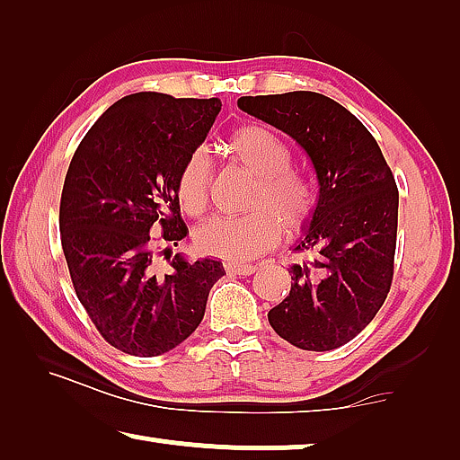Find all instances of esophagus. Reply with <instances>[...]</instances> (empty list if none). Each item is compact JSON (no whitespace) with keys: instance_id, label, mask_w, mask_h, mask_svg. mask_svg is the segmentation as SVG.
I'll use <instances>...</instances> for the list:
<instances>
[{"instance_id":"34e87169","label":"esophagus","mask_w":460,"mask_h":460,"mask_svg":"<svg viewBox=\"0 0 460 460\" xmlns=\"http://www.w3.org/2000/svg\"><path fill=\"white\" fill-rule=\"evenodd\" d=\"M224 269L228 275H252L257 270L254 265H238V262H226Z\"/></svg>"}]
</instances>
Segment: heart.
Wrapping results in <instances>:
<instances>
[{
    "label": "heart",
    "instance_id": "1",
    "mask_svg": "<svg viewBox=\"0 0 460 460\" xmlns=\"http://www.w3.org/2000/svg\"><path fill=\"white\" fill-rule=\"evenodd\" d=\"M234 159L257 175L248 208L238 217L216 216L193 234L195 248L208 257L243 262L257 257L281 238L283 228L296 232L315 208L312 179L293 169L291 148L279 134L262 124L236 128L228 138ZM212 159L206 148H195L177 175V199L187 214L199 216L208 206Z\"/></svg>",
    "mask_w": 460,
    "mask_h": 460
}]
</instances>
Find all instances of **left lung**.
I'll list each match as a JSON object with an SVG mask.
<instances>
[{"instance_id": "obj_1", "label": "left lung", "mask_w": 460, "mask_h": 460, "mask_svg": "<svg viewBox=\"0 0 460 460\" xmlns=\"http://www.w3.org/2000/svg\"><path fill=\"white\" fill-rule=\"evenodd\" d=\"M238 108L291 137L318 177V203L293 251L291 289L269 323L304 350H334L371 323L394 279L397 193L377 140L341 103L314 92L246 95Z\"/></svg>"}]
</instances>
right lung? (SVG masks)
<instances>
[{
    "mask_svg": "<svg viewBox=\"0 0 460 460\" xmlns=\"http://www.w3.org/2000/svg\"><path fill=\"white\" fill-rule=\"evenodd\" d=\"M220 110L217 97L126 95L89 128L66 171L58 228L73 288L100 334L126 355L159 357L191 336L226 275L220 261L190 262L171 251L190 232L179 169ZM156 242L168 246L169 274L155 265Z\"/></svg>",
    "mask_w": 460,
    "mask_h": 460,
    "instance_id": "right-lung-1",
    "label": "right lung"
}]
</instances>
